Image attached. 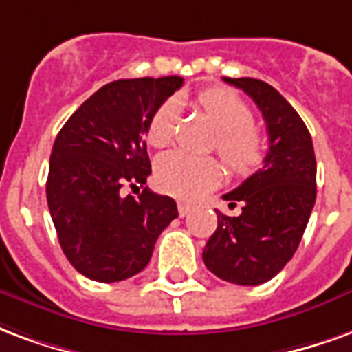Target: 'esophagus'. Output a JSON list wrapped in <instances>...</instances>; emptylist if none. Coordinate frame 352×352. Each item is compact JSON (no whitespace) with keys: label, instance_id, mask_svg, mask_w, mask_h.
<instances>
[{"label":"esophagus","instance_id":"34e87169","mask_svg":"<svg viewBox=\"0 0 352 352\" xmlns=\"http://www.w3.org/2000/svg\"><path fill=\"white\" fill-rule=\"evenodd\" d=\"M191 212V204H187V202H178V214L184 217Z\"/></svg>","mask_w":352,"mask_h":352}]
</instances>
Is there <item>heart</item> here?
I'll return each mask as SVG.
<instances>
[{
    "mask_svg": "<svg viewBox=\"0 0 352 352\" xmlns=\"http://www.w3.org/2000/svg\"><path fill=\"white\" fill-rule=\"evenodd\" d=\"M197 104L217 131V151L236 174L255 170L264 159V140L253 125L250 104L223 88H212L197 97ZM178 102H163L146 127L151 146H166L174 137L178 120ZM221 165L215 159L195 157L174 150L161 155L155 168L159 187L179 199H195L221 179Z\"/></svg>",
    "mask_w": 352,
    "mask_h": 352,
    "instance_id": "b5f03b06",
    "label": "heart"
}]
</instances>
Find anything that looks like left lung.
I'll list each match as a JSON object with an SVG mask.
<instances>
[{"mask_svg": "<svg viewBox=\"0 0 352 352\" xmlns=\"http://www.w3.org/2000/svg\"><path fill=\"white\" fill-rule=\"evenodd\" d=\"M223 80L255 101L270 144L263 168L223 195L230 208L240 202L242 212L230 217L217 210V229L202 258L223 281L261 285L283 270L298 250L317 197V161L306 123L278 89L257 78Z\"/></svg>", "mask_w": 352, "mask_h": 352, "instance_id": "1", "label": "left lung"}]
</instances>
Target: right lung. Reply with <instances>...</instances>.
<instances>
[{"mask_svg":"<svg viewBox=\"0 0 352 352\" xmlns=\"http://www.w3.org/2000/svg\"><path fill=\"white\" fill-rule=\"evenodd\" d=\"M182 76L127 78L97 89L56 137L46 201L58 240L82 276L114 283L144 270L159 234L178 217L170 197L144 189L151 174L146 127Z\"/></svg>","mask_w":352,"mask_h":352,"instance_id":"1","label":"right lung"}]
</instances>
